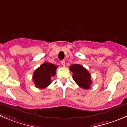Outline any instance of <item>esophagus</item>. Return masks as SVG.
<instances>
[{"mask_svg": "<svg viewBox=\"0 0 127 127\" xmlns=\"http://www.w3.org/2000/svg\"><path fill=\"white\" fill-rule=\"evenodd\" d=\"M61 65H62L63 67H64L65 66V64H66V63H65V61H64V60H63V61H61Z\"/></svg>", "mask_w": 127, "mask_h": 127, "instance_id": "esophagus-1", "label": "esophagus"}]
</instances>
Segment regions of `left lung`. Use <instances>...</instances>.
<instances>
[{
  "instance_id": "8db88e82",
  "label": "left lung",
  "mask_w": 127,
  "mask_h": 127,
  "mask_svg": "<svg viewBox=\"0 0 127 127\" xmlns=\"http://www.w3.org/2000/svg\"><path fill=\"white\" fill-rule=\"evenodd\" d=\"M70 71L73 73V79L79 86L84 89H89L91 87L92 81L91 74L86 68L80 64H72L70 66Z\"/></svg>"
}]
</instances>
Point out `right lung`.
<instances>
[{"label":"right lung","instance_id":"right-lung-1","mask_svg":"<svg viewBox=\"0 0 127 127\" xmlns=\"http://www.w3.org/2000/svg\"><path fill=\"white\" fill-rule=\"evenodd\" d=\"M57 67L54 64L45 62L36 69L33 76L35 86L40 89L48 87L51 83V77L56 74Z\"/></svg>","mask_w":127,"mask_h":127}]
</instances>
